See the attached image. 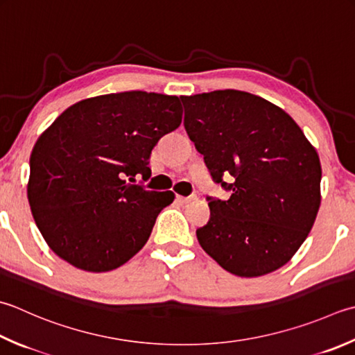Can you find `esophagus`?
I'll use <instances>...</instances> for the list:
<instances>
[{"mask_svg":"<svg viewBox=\"0 0 355 355\" xmlns=\"http://www.w3.org/2000/svg\"><path fill=\"white\" fill-rule=\"evenodd\" d=\"M177 200L180 201V203H183V205H186V203H189V201H192L193 200V196H189V197H177Z\"/></svg>","mask_w":355,"mask_h":355,"instance_id":"esophagus-1","label":"esophagus"}]
</instances>
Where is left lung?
<instances>
[{
    "label": "left lung",
    "mask_w": 355,
    "mask_h": 355,
    "mask_svg": "<svg viewBox=\"0 0 355 355\" xmlns=\"http://www.w3.org/2000/svg\"><path fill=\"white\" fill-rule=\"evenodd\" d=\"M184 129L229 200L207 197L200 246L227 272L259 277L291 260L320 207L322 166L275 104L226 89L182 98Z\"/></svg>",
    "instance_id": "left-lung-1"
}]
</instances>
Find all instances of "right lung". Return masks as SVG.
Segmentation results:
<instances>
[{
	"mask_svg": "<svg viewBox=\"0 0 355 355\" xmlns=\"http://www.w3.org/2000/svg\"><path fill=\"white\" fill-rule=\"evenodd\" d=\"M182 115L178 96L130 90L83 100L52 123L33 146L27 198L55 254L106 272L140 251L173 193L135 177H150L152 149Z\"/></svg>",
	"mask_w": 355,
	"mask_h": 355,
	"instance_id": "obj_1",
	"label": "right lung"
}]
</instances>
